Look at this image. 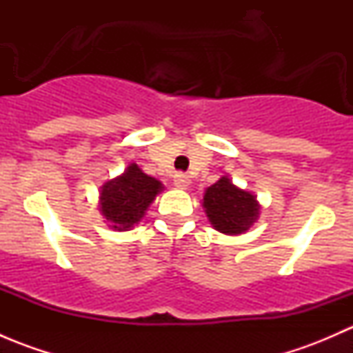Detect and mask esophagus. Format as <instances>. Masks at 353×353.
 I'll use <instances>...</instances> for the list:
<instances>
[{
  "mask_svg": "<svg viewBox=\"0 0 353 353\" xmlns=\"http://www.w3.org/2000/svg\"><path fill=\"white\" fill-rule=\"evenodd\" d=\"M190 183H191V179L188 174H184V172L174 174V184H176L177 188H186V186H190Z\"/></svg>",
  "mask_w": 353,
  "mask_h": 353,
  "instance_id": "1",
  "label": "esophagus"
}]
</instances>
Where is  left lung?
I'll return each instance as SVG.
<instances>
[{"mask_svg":"<svg viewBox=\"0 0 353 353\" xmlns=\"http://www.w3.org/2000/svg\"><path fill=\"white\" fill-rule=\"evenodd\" d=\"M203 206L210 222L223 234H243L259 215V206L251 193L234 186L227 177L206 190Z\"/></svg>","mask_w":353,"mask_h":353,"instance_id":"left-lung-1","label":"left lung"}]
</instances>
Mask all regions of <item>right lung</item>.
<instances>
[{
	"label": "right lung",
	"instance_id": "1",
	"mask_svg": "<svg viewBox=\"0 0 353 353\" xmlns=\"http://www.w3.org/2000/svg\"><path fill=\"white\" fill-rule=\"evenodd\" d=\"M162 184L131 163L123 176L109 181L101 191L102 215L116 230H128L141 220Z\"/></svg>",
	"mask_w": 353,
	"mask_h": 353
}]
</instances>
